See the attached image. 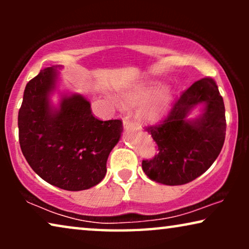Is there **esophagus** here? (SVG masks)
Wrapping results in <instances>:
<instances>
[{"instance_id":"1","label":"esophagus","mask_w":249,"mask_h":249,"mask_svg":"<svg viewBox=\"0 0 249 249\" xmlns=\"http://www.w3.org/2000/svg\"><path fill=\"white\" fill-rule=\"evenodd\" d=\"M124 129H134L135 125L128 118H124Z\"/></svg>"}]
</instances>
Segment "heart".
I'll return each mask as SVG.
<instances>
[{
  "label": "heart",
  "instance_id": "heart-1",
  "mask_svg": "<svg viewBox=\"0 0 249 249\" xmlns=\"http://www.w3.org/2000/svg\"><path fill=\"white\" fill-rule=\"evenodd\" d=\"M153 90V85L135 88L121 94L120 101L124 105H134L145 101ZM172 101V91L169 87H162L156 90L138 111L141 120L147 124H155L161 120L168 112Z\"/></svg>",
  "mask_w": 249,
  "mask_h": 249
}]
</instances>
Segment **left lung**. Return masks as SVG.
I'll return each instance as SVG.
<instances>
[{
	"label": "left lung",
	"instance_id": "8db88e82",
	"mask_svg": "<svg viewBox=\"0 0 249 249\" xmlns=\"http://www.w3.org/2000/svg\"><path fill=\"white\" fill-rule=\"evenodd\" d=\"M200 103L204 113L195 121L186 115ZM223 98L212 78L194 83L172 105L168 117L146 128L158 153L142 160V168L153 181L169 186L185 185L202 176L219 156L226 138Z\"/></svg>",
	"mask_w": 249,
	"mask_h": 249
}]
</instances>
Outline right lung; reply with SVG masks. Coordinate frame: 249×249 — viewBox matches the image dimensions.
I'll return each mask as SVG.
<instances>
[{
	"label": "right lung",
	"mask_w": 249,
	"mask_h": 249,
	"mask_svg": "<svg viewBox=\"0 0 249 249\" xmlns=\"http://www.w3.org/2000/svg\"><path fill=\"white\" fill-rule=\"evenodd\" d=\"M56 68L49 67L28 81L18 114L19 142L34 171L64 190L89 189L102 181L112 148L120 141L121 120H98L81 95L62 97L60 107L50 103L55 89Z\"/></svg>",
	"instance_id": "obj_1"
}]
</instances>
